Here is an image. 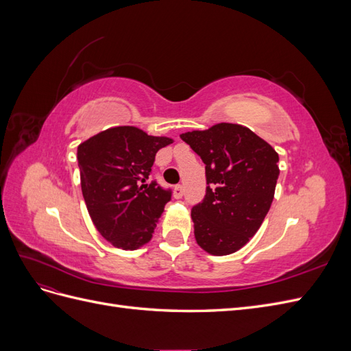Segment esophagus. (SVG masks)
Returning a JSON list of instances; mask_svg holds the SVG:
<instances>
[{
	"instance_id": "34e87169",
	"label": "esophagus",
	"mask_w": 351,
	"mask_h": 351,
	"mask_svg": "<svg viewBox=\"0 0 351 351\" xmlns=\"http://www.w3.org/2000/svg\"><path fill=\"white\" fill-rule=\"evenodd\" d=\"M183 195H184V187H183L182 184L176 186V187H174V197H176V199H180V197H183Z\"/></svg>"
}]
</instances>
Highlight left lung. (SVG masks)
<instances>
[{
	"mask_svg": "<svg viewBox=\"0 0 351 351\" xmlns=\"http://www.w3.org/2000/svg\"><path fill=\"white\" fill-rule=\"evenodd\" d=\"M180 137L205 164L206 195L192 209L196 243L214 256L240 250L271 208L280 176L278 154L247 127L232 123Z\"/></svg>",
	"mask_w": 351,
	"mask_h": 351,
	"instance_id": "left-lung-1",
	"label": "left lung"
}]
</instances>
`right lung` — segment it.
<instances>
[{"instance_id":"add662e5","label":"right lung","mask_w":351,"mask_h":351,"mask_svg":"<svg viewBox=\"0 0 351 351\" xmlns=\"http://www.w3.org/2000/svg\"><path fill=\"white\" fill-rule=\"evenodd\" d=\"M171 137L119 125L77 146L80 184L93 226L114 247L136 250L149 243L171 190L147 178L155 155Z\"/></svg>"}]
</instances>
